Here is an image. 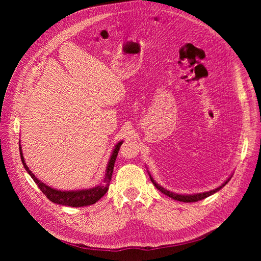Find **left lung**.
Returning <instances> with one entry per match:
<instances>
[{
    "label": "left lung",
    "instance_id": "8db88e82",
    "mask_svg": "<svg viewBox=\"0 0 261 261\" xmlns=\"http://www.w3.org/2000/svg\"><path fill=\"white\" fill-rule=\"evenodd\" d=\"M148 174H149V176H150V179H151V181H152V184L155 186L156 189H159V191H160L161 193H163L164 195H167V196L171 197L172 199L177 200V201H183V202H195V201H198V200L207 198V197H209V196L213 195L215 193L219 192L221 188H223V187L228 183V180H230L231 177H232V175H231L230 177H228V178L224 181L223 184H221L219 187H217V188H215V189H212V191L204 192V193H198V194H187V195H186V194H176V193H173V192L168 191L167 188H164V187H162L161 185L158 184L156 181L152 178L151 174H150L149 172H148Z\"/></svg>",
    "mask_w": 261,
    "mask_h": 261
}]
</instances>
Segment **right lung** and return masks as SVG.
Masks as SVG:
<instances>
[{"label": "right lung", "instance_id": "right-lung-1", "mask_svg": "<svg viewBox=\"0 0 261 261\" xmlns=\"http://www.w3.org/2000/svg\"><path fill=\"white\" fill-rule=\"evenodd\" d=\"M122 144H123V140L118 141V143L115 145L113 151L111 153V156H110L109 159L107 169H106V175L103 180H102V183L88 189H80V191H60V189H55L44 184L43 181H41L38 177H36L34 173L31 172L27 167L25 159H23V154H22L20 145H19V152H20V159H21L23 168H25V170L31 176V178L35 180V183L38 185L39 188H40V191L46 196V198L54 203L62 204V206L78 208V207L90 206V204L96 203L100 198H102V197L106 195V193L109 189L110 181H111V178H112L114 163L116 160L118 150H120V147Z\"/></svg>", "mask_w": 261, "mask_h": 261}]
</instances>
